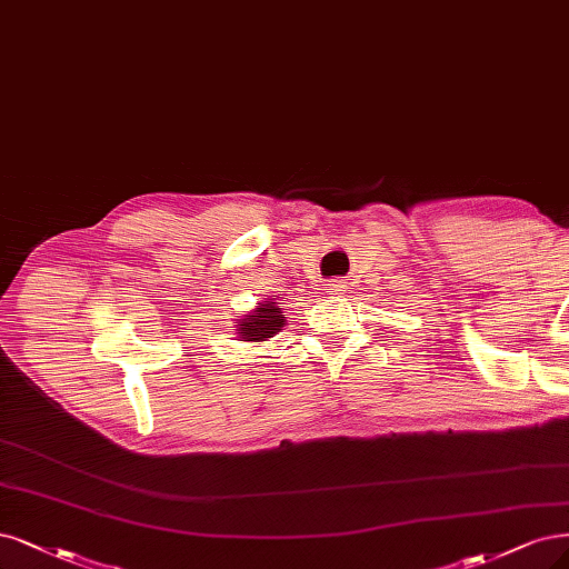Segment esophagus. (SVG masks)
<instances>
[{
  "label": "esophagus",
  "mask_w": 569,
  "mask_h": 569,
  "mask_svg": "<svg viewBox=\"0 0 569 569\" xmlns=\"http://www.w3.org/2000/svg\"><path fill=\"white\" fill-rule=\"evenodd\" d=\"M329 287H331V291H343V282H339V280L331 282Z\"/></svg>",
  "instance_id": "34e87169"
}]
</instances>
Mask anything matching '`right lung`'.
I'll return each mask as SVG.
<instances>
[{
	"mask_svg": "<svg viewBox=\"0 0 569 569\" xmlns=\"http://www.w3.org/2000/svg\"><path fill=\"white\" fill-rule=\"evenodd\" d=\"M284 322L287 320L282 316V308L272 299H268L240 320L238 339L240 341H266L270 337H276L278 331L284 327Z\"/></svg>",
	"mask_w": 569,
	"mask_h": 569,
	"instance_id": "obj_1",
	"label": "right lung"
}]
</instances>
